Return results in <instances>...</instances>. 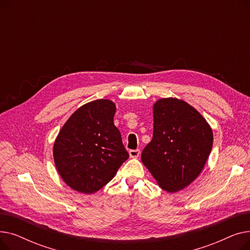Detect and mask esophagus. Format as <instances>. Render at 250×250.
Returning <instances> with one entry per match:
<instances>
[{
  "label": "esophagus",
  "mask_w": 250,
  "mask_h": 250,
  "mask_svg": "<svg viewBox=\"0 0 250 250\" xmlns=\"http://www.w3.org/2000/svg\"><path fill=\"white\" fill-rule=\"evenodd\" d=\"M128 153H129L130 158H138L141 152H140L139 149H136V150H130Z\"/></svg>",
  "instance_id": "1"
}]
</instances>
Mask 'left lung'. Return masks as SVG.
Instances as JSON below:
<instances>
[{"mask_svg": "<svg viewBox=\"0 0 250 250\" xmlns=\"http://www.w3.org/2000/svg\"><path fill=\"white\" fill-rule=\"evenodd\" d=\"M153 115V138L141 159L164 190L175 192L200 175L213 147L212 128L198 110L177 98L157 101Z\"/></svg>", "mask_w": 250, "mask_h": 250, "instance_id": "obj_1", "label": "left lung"}]
</instances>
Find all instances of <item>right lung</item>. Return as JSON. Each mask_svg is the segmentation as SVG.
Returning <instances> with one entry per match:
<instances>
[{"label": "right lung", "mask_w": 250, "mask_h": 250, "mask_svg": "<svg viewBox=\"0 0 250 250\" xmlns=\"http://www.w3.org/2000/svg\"><path fill=\"white\" fill-rule=\"evenodd\" d=\"M115 109L110 100L91 101L78 108L60 130L54 159L61 177L71 188L96 192L128 158L113 124Z\"/></svg>", "instance_id": "1"}]
</instances>
